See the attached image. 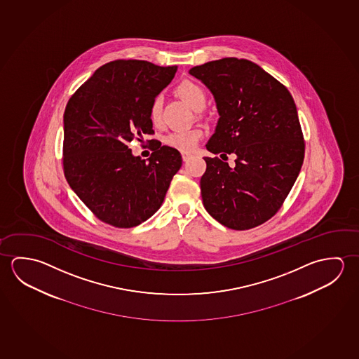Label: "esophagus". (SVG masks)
<instances>
[{"instance_id":"obj_1","label":"esophagus","mask_w":359,"mask_h":359,"mask_svg":"<svg viewBox=\"0 0 359 359\" xmlns=\"http://www.w3.org/2000/svg\"><path fill=\"white\" fill-rule=\"evenodd\" d=\"M182 158L184 161H188V160H190L191 158H193V154L188 153V151H182Z\"/></svg>"}]
</instances>
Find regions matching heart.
Wrapping results in <instances>:
<instances>
[{"mask_svg":"<svg viewBox=\"0 0 359 359\" xmlns=\"http://www.w3.org/2000/svg\"><path fill=\"white\" fill-rule=\"evenodd\" d=\"M177 91L182 100L194 110H196L199 106L205 105V91L198 83L185 80L177 86ZM149 116L154 125H159L161 121V96H156L154 99L149 110ZM201 136H203V131L199 128L177 130L165 136V144L180 151H190L194 149L195 145L201 139Z\"/></svg>","mask_w":359,"mask_h":359,"instance_id":"heart-1","label":"heart"}]
</instances>
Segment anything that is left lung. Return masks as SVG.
<instances>
[{
	"label": "left lung",
	"instance_id": "obj_1",
	"mask_svg": "<svg viewBox=\"0 0 359 359\" xmlns=\"http://www.w3.org/2000/svg\"><path fill=\"white\" fill-rule=\"evenodd\" d=\"M210 90L219 120L206 144L236 165L204 158L203 204L224 226L252 229L282 206L299 175L304 140L288 88L249 60L225 57L189 70Z\"/></svg>",
	"mask_w": 359,
	"mask_h": 359
}]
</instances>
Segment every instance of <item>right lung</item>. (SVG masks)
<instances>
[{
	"label": "right lung",
	"mask_w": 359,
	"mask_h": 359,
	"mask_svg": "<svg viewBox=\"0 0 359 359\" xmlns=\"http://www.w3.org/2000/svg\"><path fill=\"white\" fill-rule=\"evenodd\" d=\"M177 70L142 60L111 61L95 71L66 105V180L104 223L133 228L147 220L182 166L174 147L155 149L147 161L129 149L135 137L140 142L154 134L150 105Z\"/></svg>",
	"instance_id": "add662e5"
}]
</instances>
